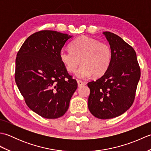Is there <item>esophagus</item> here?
<instances>
[{"label":"esophagus","mask_w":151,"mask_h":151,"mask_svg":"<svg viewBox=\"0 0 151 151\" xmlns=\"http://www.w3.org/2000/svg\"><path fill=\"white\" fill-rule=\"evenodd\" d=\"M77 83H78V87H81V86H84L85 84L84 82H83L81 81H77Z\"/></svg>","instance_id":"obj_1"}]
</instances>
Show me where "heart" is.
Instances as JSON below:
<instances>
[{
	"instance_id": "obj_1",
	"label": "heart",
	"mask_w": 151,
	"mask_h": 151,
	"mask_svg": "<svg viewBox=\"0 0 151 151\" xmlns=\"http://www.w3.org/2000/svg\"><path fill=\"white\" fill-rule=\"evenodd\" d=\"M70 49H62L60 58L68 72H75L82 64L76 75L84 78L91 74L94 77L103 75L110 65L112 52L107 43L87 36H81L70 43ZM81 62H80L79 61Z\"/></svg>"
}]
</instances>
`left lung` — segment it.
Masks as SVG:
<instances>
[{
  "instance_id": "8db88e82",
  "label": "left lung",
  "mask_w": 151,
  "mask_h": 151,
  "mask_svg": "<svg viewBox=\"0 0 151 151\" xmlns=\"http://www.w3.org/2000/svg\"><path fill=\"white\" fill-rule=\"evenodd\" d=\"M103 34L111 47V62L101 78L88 83V108L95 117L108 119L119 116L132 105L141 71L132 47L114 33Z\"/></svg>"
}]
</instances>
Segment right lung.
<instances>
[{"label": "right lung", "mask_w": 151, "mask_h": 151, "mask_svg": "<svg viewBox=\"0 0 151 151\" xmlns=\"http://www.w3.org/2000/svg\"><path fill=\"white\" fill-rule=\"evenodd\" d=\"M73 36L53 30L32 34L18 51L15 80L30 110L47 119L62 117L68 110L77 89L69 75L60 52Z\"/></svg>", "instance_id": "1"}]
</instances>
